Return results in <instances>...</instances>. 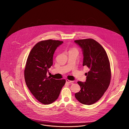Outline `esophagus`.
I'll use <instances>...</instances> for the list:
<instances>
[{
	"label": "esophagus",
	"mask_w": 129,
	"mask_h": 129,
	"mask_svg": "<svg viewBox=\"0 0 129 129\" xmlns=\"http://www.w3.org/2000/svg\"><path fill=\"white\" fill-rule=\"evenodd\" d=\"M73 82V81H71V80H68V79L66 80V82L68 83H72Z\"/></svg>",
	"instance_id": "esophagus-1"
}]
</instances>
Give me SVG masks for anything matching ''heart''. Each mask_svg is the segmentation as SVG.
<instances>
[{
  "mask_svg": "<svg viewBox=\"0 0 129 129\" xmlns=\"http://www.w3.org/2000/svg\"><path fill=\"white\" fill-rule=\"evenodd\" d=\"M71 51H76V50H75V49H72V50H71Z\"/></svg>",
  "mask_w": 129,
  "mask_h": 129,
  "instance_id": "1",
  "label": "heart"
}]
</instances>
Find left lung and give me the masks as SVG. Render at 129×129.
Instances as JSON below:
<instances>
[{
	"mask_svg": "<svg viewBox=\"0 0 129 129\" xmlns=\"http://www.w3.org/2000/svg\"><path fill=\"white\" fill-rule=\"evenodd\" d=\"M82 50L83 66L89 69L85 82L78 81L81 89L75 94L81 103L91 105L98 101L108 89L111 80L110 65L102 46L92 39L75 40Z\"/></svg>",
	"mask_w": 129,
	"mask_h": 129,
	"instance_id": "obj_1",
	"label": "left lung"
}]
</instances>
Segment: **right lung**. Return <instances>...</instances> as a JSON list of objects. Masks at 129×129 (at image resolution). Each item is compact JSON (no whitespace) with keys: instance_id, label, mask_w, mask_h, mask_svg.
I'll use <instances>...</instances> for the list:
<instances>
[{"instance_id":"right-lung-1","label":"right lung","mask_w":129,"mask_h":129,"mask_svg":"<svg viewBox=\"0 0 129 129\" xmlns=\"http://www.w3.org/2000/svg\"><path fill=\"white\" fill-rule=\"evenodd\" d=\"M63 42L48 40L38 43L28 55L24 71L26 85L37 100L44 104L55 101L66 80H56L47 73L53 64V55L56 48Z\"/></svg>"}]
</instances>
